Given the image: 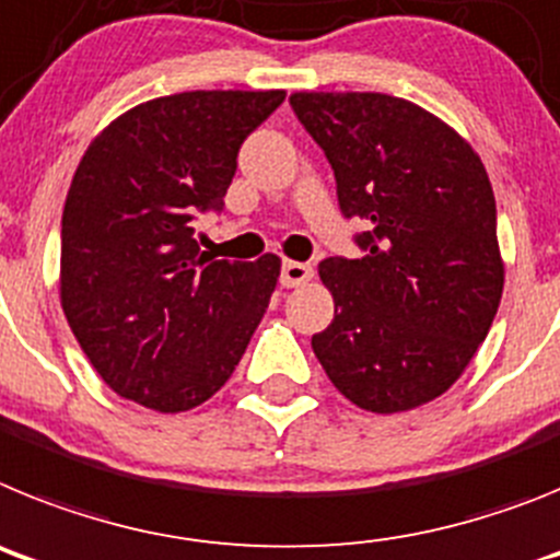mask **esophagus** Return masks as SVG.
<instances>
[{"instance_id":"1","label":"esophagus","mask_w":560,"mask_h":560,"mask_svg":"<svg viewBox=\"0 0 560 560\" xmlns=\"http://www.w3.org/2000/svg\"><path fill=\"white\" fill-rule=\"evenodd\" d=\"M310 279H313V267L304 265V261L287 259L284 265H281V284L284 287H301L307 284Z\"/></svg>"}]
</instances>
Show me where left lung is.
Here are the masks:
<instances>
[{
  "instance_id": "obj_1",
  "label": "left lung",
  "mask_w": 560,
  "mask_h": 560,
  "mask_svg": "<svg viewBox=\"0 0 560 560\" xmlns=\"http://www.w3.org/2000/svg\"><path fill=\"white\" fill-rule=\"evenodd\" d=\"M324 149L343 217L372 225L363 259L318 276L335 318L313 352L340 395L372 415L436 400L488 338L504 290L495 199L482 158L434 112L383 92H293Z\"/></svg>"
}]
</instances>
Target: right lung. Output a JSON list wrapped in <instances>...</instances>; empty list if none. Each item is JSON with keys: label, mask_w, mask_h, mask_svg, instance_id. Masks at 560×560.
Masks as SVG:
<instances>
[{"label": "right lung", "mask_w": 560, "mask_h": 560, "mask_svg": "<svg viewBox=\"0 0 560 560\" xmlns=\"http://www.w3.org/2000/svg\"><path fill=\"white\" fill-rule=\"evenodd\" d=\"M284 90H194L104 126L70 183L58 295L115 395L179 415L228 383L259 327L281 259H211L194 217L222 208L247 135Z\"/></svg>", "instance_id": "right-lung-1"}]
</instances>
